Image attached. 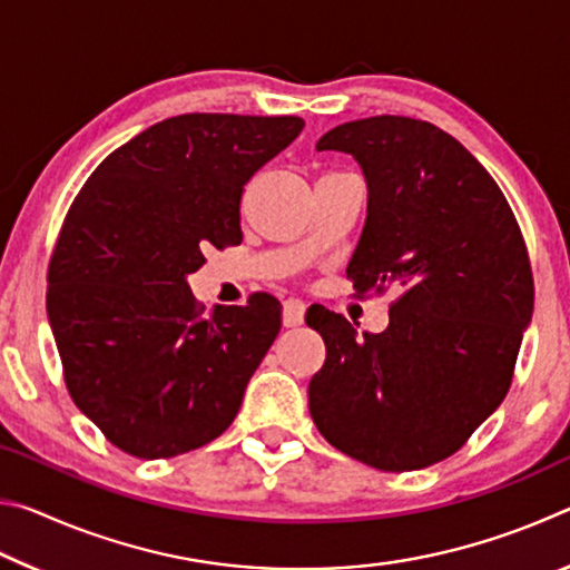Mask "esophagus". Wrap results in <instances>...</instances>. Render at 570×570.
Here are the masks:
<instances>
[{
  "label": "esophagus",
  "instance_id": "1",
  "mask_svg": "<svg viewBox=\"0 0 570 570\" xmlns=\"http://www.w3.org/2000/svg\"><path fill=\"white\" fill-rule=\"evenodd\" d=\"M304 302L302 298H286L284 302V326H298L304 322Z\"/></svg>",
  "mask_w": 570,
  "mask_h": 570
}]
</instances>
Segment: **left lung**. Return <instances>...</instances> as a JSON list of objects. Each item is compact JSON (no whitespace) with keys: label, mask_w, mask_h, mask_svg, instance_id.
Masks as SVG:
<instances>
[{"label":"left lung","mask_w":570,"mask_h":570,"mask_svg":"<svg viewBox=\"0 0 570 570\" xmlns=\"http://www.w3.org/2000/svg\"><path fill=\"white\" fill-rule=\"evenodd\" d=\"M316 150L356 158L370 208L346 278L400 296L382 334L324 306L306 312L326 360L308 382L324 440L384 472L430 468L470 440L513 382L533 314L523 234L493 176L428 120L336 125Z\"/></svg>","instance_id":"1"}]
</instances>
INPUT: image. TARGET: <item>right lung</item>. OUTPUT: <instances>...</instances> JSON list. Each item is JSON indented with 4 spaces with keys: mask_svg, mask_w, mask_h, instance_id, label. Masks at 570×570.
Here are the masks:
<instances>
[{
    "mask_svg": "<svg viewBox=\"0 0 570 570\" xmlns=\"http://www.w3.org/2000/svg\"><path fill=\"white\" fill-rule=\"evenodd\" d=\"M296 115L186 112L112 150L77 193L47 268V316L72 402L115 448L158 460L208 445L282 330V304H204L186 276L240 244L250 176Z\"/></svg>",
    "mask_w": 570,
    "mask_h": 570,
    "instance_id": "obj_1",
    "label": "right lung"
}]
</instances>
